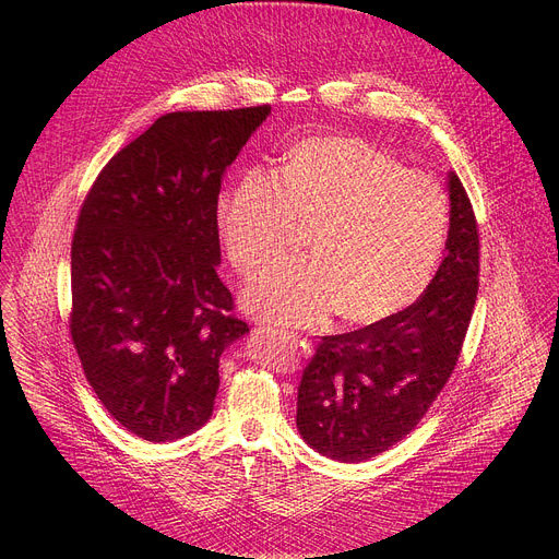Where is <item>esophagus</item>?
<instances>
[{
    "label": "esophagus",
    "mask_w": 559,
    "mask_h": 559,
    "mask_svg": "<svg viewBox=\"0 0 559 559\" xmlns=\"http://www.w3.org/2000/svg\"><path fill=\"white\" fill-rule=\"evenodd\" d=\"M287 337H289L292 342H295V344L301 346V354H304V356H310V354H312V342H310V340L301 337L299 333H287Z\"/></svg>",
    "instance_id": "1"
}]
</instances>
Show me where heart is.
<instances>
[{"label": "heart", "mask_w": 559, "mask_h": 559, "mask_svg": "<svg viewBox=\"0 0 559 559\" xmlns=\"http://www.w3.org/2000/svg\"><path fill=\"white\" fill-rule=\"evenodd\" d=\"M217 228L245 278L274 264L308 233V258L264 274L249 308L278 324L308 326L331 312L373 324L426 287L447 235V194L430 174L403 169L356 135L297 142L276 174L247 169L217 199Z\"/></svg>", "instance_id": "obj_1"}]
</instances>
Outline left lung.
Here are the masks:
<instances>
[{
	"mask_svg": "<svg viewBox=\"0 0 559 559\" xmlns=\"http://www.w3.org/2000/svg\"><path fill=\"white\" fill-rule=\"evenodd\" d=\"M447 255L424 295L365 329L321 337L304 369L297 428L321 455L365 462L417 428L457 365L478 297L480 235L457 174H449Z\"/></svg>",
	"mask_w": 559,
	"mask_h": 559,
	"instance_id": "obj_1",
	"label": "left lung"
}]
</instances>
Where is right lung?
<instances>
[{
	"label": "right lung",
	"mask_w": 559,
	"mask_h": 559,
	"mask_svg": "<svg viewBox=\"0 0 559 559\" xmlns=\"http://www.w3.org/2000/svg\"><path fill=\"white\" fill-rule=\"evenodd\" d=\"M270 104L167 112L87 190L72 238L70 335L115 421L171 442L213 415L219 356L249 333L217 276L224 169Z\"/></svg>",
	"instance_id": "add662e5"
}]
</instances>
